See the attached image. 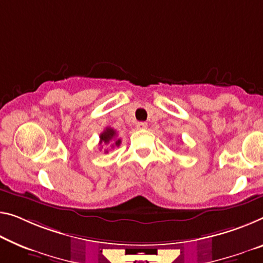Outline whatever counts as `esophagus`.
Listing matches in <instances>:
<instances>
[{
  "instance_id": "1",
  "label": "esophagus",
  "mask_w": 263,
  "mask_h": 263,
  "mask_svg": "<svg viewBox=\"0 0 263 263\" xmlns=\"http://www.w3.org/2000/svg\"><path fill=\"white\" fill-rule=\"evenodd\" d=\"M136 127L139 128V129H147L148 124L145 123V122H137V123H136Z\"/></svg>"
}]
</instances>
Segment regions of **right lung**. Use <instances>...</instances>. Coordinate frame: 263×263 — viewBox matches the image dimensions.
Listing matches in <instances>:
<instances>
[{
	"label": "right lung",
	"mask_w": 263,
	"mask_h": 263,
	"mask_svg": "<svg viewBox=\"0 0 263 263\" xmlns=\"http://www.w3.org/2000/svg\"><path fill=\"white\" fill-rule=\"evenodd\" d=\"M118 137V133H116L115 129H112L110 127H107L101 133L100 135V144H109L110 142L114 141V143L111 144V148L114 147V145H120L121 143V140L120 139H116ZM108 151H106L107 153Z\"/></svg>",
	"instance_id": "1"
}]
</instances>
